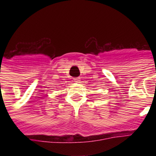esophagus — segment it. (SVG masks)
Here are the masks:
<instances>
[{
	"label": "esophagus",
	"mask_w": 156,
	"mask_h": 156,
	"mask_svg": "<svg viewBox=\"0 0 156 156\" xmlns=\"http://www.w3.org/2000/svg\"><path fill=\"white\" fill-rule=\"evenodd\" d=\"M74 81H75L76 83H78L80 82V79L79 77H77V78H74Z\"/></svg>",
	"instance_id": "obj_1"
}]
</instances>
